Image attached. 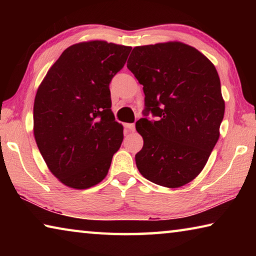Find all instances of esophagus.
I'll use <instances>...</instances> for the list:
<instances>
[{
  "label": "esophagus",
  "mask_w": 256,
  "mask_h": 256,
  "mask_svg": "<svg viewBox=\"0 0 256 256\" xmlns=\"http://www.w3.org/2000/svg\"><path fill=\"white\" fill-rule=\"evenodd\" d=\"M125 128H128V131H134V130H136V124L134 123H126L125 124Z\"/></svg>",
  "instance_id": "obj_1"
}]
</instances>
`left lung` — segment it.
Segmentation results:
<instances>
[{
    "instance_id": "1",
    "label": "left lung",
    "mask_w": 256,
    "mask_h": 256,
    "mask_svg": "<svg viewBox=\"0 0 256 256\" xmlns=\"http://www.w3.org/2000/svg\"><path fill=\"white\" fill-rule=\"evenodd\" d=\"M128 68L144 86V115L136 154L144 178L176 188L200 174L218 141L224 114L220 79L211 60L180 42L134 47Z\"/></svg>"
}]
</instances>
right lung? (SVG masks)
I'll return each instance as SVG.
<instances>
[{"mask_svg":"<svg viewBox=\"0 0 256 256\" xmlns=\"http://www.w3.org/2000/svg\"><path fill=\"white\" fill-rule=\"evenodd\" d=\"M131 50L105 40L78 42L60 54L38 86L34 140L52 174L68 188L100 183L122 144L110 84Z\"/></svg>","mask_w":256,"mask_h":256,"instance_id":"add662e5","label":"right lung"}]
</instances>
